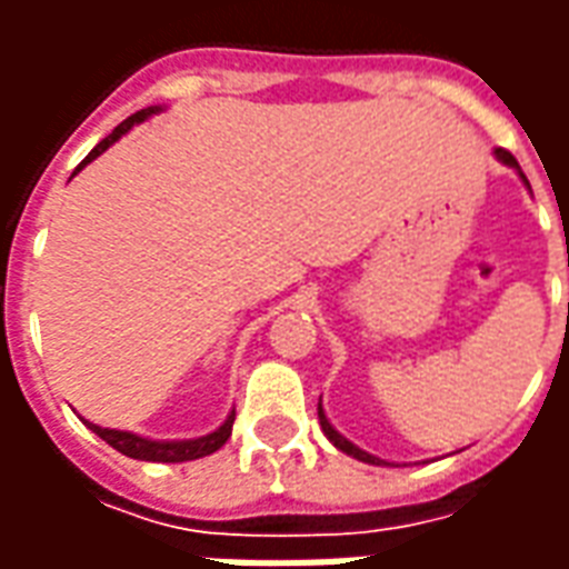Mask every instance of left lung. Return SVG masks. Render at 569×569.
<instances>
[{"label": "left lung", "mask_w": 569, "mask_h": 569, "mask_svg": "<svg viewBox=\"0 0 569 569\" xmlns=\"http://www.w3.org/2000/svg\"><path fill=\"white\" fill-rule=\"evenodd\" d=\"M493 154H497V161H502V163H506V167H512V170H518V176L525 179V186L530 188V182H527V176L521 173V167H518V161H515V158H512V154H509V151H506V149H497V151H493ZM317 415H320V427H322V432H326V439L332 441V445H335V448H338V451L350 453V457H357V460H362V463H371V466L387 463V460H381V457H375V453L362 451V448H357L353 441L345 439V436H341V432H338V429H335L332 423H329V418H326V411H322V402H320V408H317Z\"/></svg>", "instance_id": "left-lung-1"}]
</instances>
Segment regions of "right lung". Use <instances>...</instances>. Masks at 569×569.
Masks as SVG:
<instances>
[{"label":"right lung","instance_id":"add662e5","mask_svg":"<svg viewBox=\"0 0 569 569\" xmlns=\"http://www.w3.org/2000/svg\"><path fill=\"white\" fill-rule=\"evenodd\" d=\"M161 109L158 106H149V109H142L137 116H130L128 121H121L106 140H100L91 149V154L84 158V161L76 167V173H79L84 163H91L93 158H100L112 142H118L124 133H128L133 124H142L149 116H158ZM72 173V176H76ZM88 429H93L106 445H112L116 451H121L124 457H133V460H149V463H186V460H198V457H207V453L219 451L224 441L231 439V427H234V411L224 418V423L219 429H212L207 436H200V439H173V441H163V439H142L137 432H128V429H109V427H97L91 420H84Z\"/></svg>","mask_w":569,"mask_h":569}]
</instances>
